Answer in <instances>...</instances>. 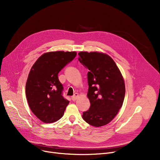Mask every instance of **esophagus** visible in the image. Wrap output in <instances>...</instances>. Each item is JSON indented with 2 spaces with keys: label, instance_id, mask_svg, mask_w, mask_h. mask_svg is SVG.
<instances>
[{
  "label": "esophagus",
  "instance_id": "obj_1",
  "mask_svg": "<svg viewBox=\"0 0 160 160\" xmlns=\"http://www.w3.org/2000/svg\"><path fill=\"white\" fill-rule=\"evenodd\" d=\"M78 97H79L78 93H76L74 95V96H72V100H73V101H75V100H77V99L78 98Z\"/></svg>",
  "mask_w": 160,
  "mask_h": 160
}]
</instances>
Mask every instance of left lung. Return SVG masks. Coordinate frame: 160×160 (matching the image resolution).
Returning a JSON list of instances; mask_svg holds the SVG:
<instances>
[{"mask_svg":"<svg viewBox=\"0 0 160 160\" xmlns=\"http://www.w3.org/2000/svg\"><path fill=\"white\" fill-rule=\"evenodd\" d=\"M78 60L89 70L88 97L90 108L83 119L100 127L110 122L122 106L125 84L122 75L113 59L99 52H80Z\"/></svg>","mask_w":160,"mask_h":160,"instance_id":"1","label":"left lung"}]
</instances>
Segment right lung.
I'll return each instance as SVG.
<instances>
[{
    "label": "right lung",
    "instance_id": "right-lung-1",
    "mask_svg": "<svg viewBox=\"0 0 160 160\" xmlns=\"http://www.w3.org/2000/svg\"><path fill=\"white\" fill-rule=\"evenodd\" d=\"M77 52L53 51L42 54L32 67L26 83V96L31 111L42 122L52 123L63 115L69 101L62 92L58 73Z\"/></svg>",
    "mask_w": 160,
    "mask_h": 160
}]
</instances>
